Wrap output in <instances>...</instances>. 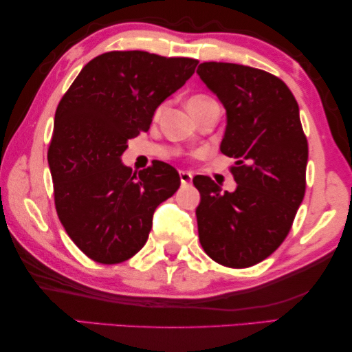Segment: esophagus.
Returning <instances> with one entry per match:
<instances>
[{"instance_id":"esophagus-1","label":"esophagus","mask_w":352,"mask_h":352,"mask_svg":"<svg viewBox=\"0 0 352 352\" xmlns=\"http://www.w3.org/2000/svg\"><path fill=\"white\" fill-rule=\"evenodd\" d=\"M179 177H181L182 186H188V184H192L193 175L190 171H179Z\"/></svg>"}]
</instances>
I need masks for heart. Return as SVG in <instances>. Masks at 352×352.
<instances>
[{"instance_id": "1", "label": "heart", "mask_w": 352, "mask_h": 352, "mask_svg": "<svg viewBox=\"0 0 352 352\" xmlns=\"http://www.w3.org/2000/svg\"><path fill=\"white\" fill-rule=\"evenodd\" d=\"M210 98H207L204 95H197V96H192L188 100V104H199V102H204V101H209Z\"/></svg>"}]
</instances>
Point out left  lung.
<instances>
[{
  "label": "left lung",
  "mask_w": 352,
  "mask_h": 352,
  "mask_svg": "<svg viewBox=\"0 0 352 352\" xmlns=\"http://www.w3.org/2000/svg\"><path fill=\"white\" fill-rule=\"evenodd\" d=\"M197 73L226 111L220 151L235 159L237 182L221 192L209 176L193 177L199 241L215 262L248 268L289 234L306 192L307 138L295 96L279 78L226 62H203Z\"/></svg>",
  "instance_id": "8db88e82"
}]
</instances>
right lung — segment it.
Masks as SVG:
<instances>
[{
	"label": "right lung",
	"instance_id": "obj_1",
	"mask_svg": "<svg viewBox=\"0 0 352 352\" xmlns=\"http://www.w3.org/2000/svg\"><path fill=\"white\" fill-rule=\"evenodd\" d=\"M197 59L111 51L91 59L59 102L48 164L62 226L85 256L120 263L146 243L155 207L176 193L179 173L154 160L132 173L128 140L192 78Z\"/></svg>",
	"mask_w": 352,
	"mask_h": 352
}]
</instances>
